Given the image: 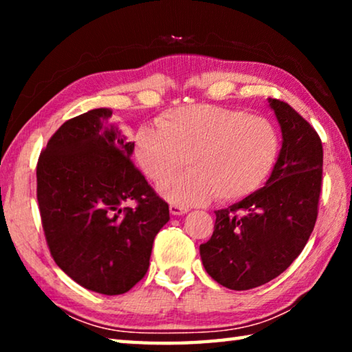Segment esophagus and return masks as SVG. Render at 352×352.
I'll return each mask as SVG.
<instances>
[{"label":"esophagus","instance_id":"esophagus-1","mask_svg":"<svg viewBox=\"0 0 352 352\" xmlns=\"http://www.w3.org/2000/svg\"><path fill=\"white\" fill-rule=\"evenodd\" d=\"M169 210H170L172 216H183V214L188 212V208L180 206V205H175V204H172V205L169 206Z\"/></svg>","mask_w":352,"mask_h":352}]
</instances>
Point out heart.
<instances>
[{
  "instance_id": "b5f03b06",
  "label": "heart",
  "mask_w": 352,
  "mask_h": 352,
  "mask_svg": "<svg viewBox=\"0 0 352 352\" xmlns=\"http://www.w3.org/2000/svg\"><path fill=\"white\" fill-rule=\"evenodd\" d=\"M141 170L164 183L188 157L191 170L160 190L180 206L206 204L217 195L234 201L253 194L275 168L279 135L267 118L248 116L226 107L192 104L177 107L141 126L133 140Z\"/></svg>"
}]
</instances>
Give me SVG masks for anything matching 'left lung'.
Returning <instances> with one entry per match:
<instances>
[{"instance_id":"left-lung-1","label":"left lung","mask_w":352,"mask_h":352,"mask_svg":"<svg viewBox=\"0 0 352 352\" xmlns=\"http://www.w3.org/2000/svg\"><path fill=\"white\" fill-rule=\"evenodd\" d=\"M281 151L264 188L216 211L211 239L200 245L205 270L223 287L248 290L287 269L311 237L323 174V146L305 118L269 98Z\"/></svg>"}]
</instances>
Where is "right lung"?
I'll return each mask as SVG.
<instances>
[{"mask_svg": "<svg viewBox=\"0 0 352 352\" xmlns=\"http://www.w3.org/2000/svg\"><path fill=\"white\" fill-rule=\"evenodd\" d=\"M111 109L69 119L37 164L41 223L56 264L91 292L126 294L144 278L169 205L130 162L133 142ZM135 199L136 208H122Z\"/></svg>", "mask_w": 352, "mask_h": 352, "instance_id": "1", "label": "right lung"}]
</instances>
